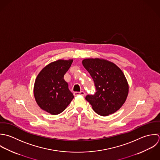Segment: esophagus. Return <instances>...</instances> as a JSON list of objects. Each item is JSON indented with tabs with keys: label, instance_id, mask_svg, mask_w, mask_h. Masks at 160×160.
Here are the masks:
<instances>
[{
	"label": "esophagus",
	"instance_id": "1",
	"mask_svg": "<svg viewBox=\"0 0 160 160\" xmlns=\"http://www.w3.org/2000/svg\"><path fill=\"white\" fill-rule=\"evenodd\" d=\"M73 95H74V96H78V95H82V96H84L85 95V92H74L73 93Z\"/></svg>",
	"mask_w": 160,
	"mask_h": 160
}]
</instances>
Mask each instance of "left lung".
I'll return each mask as SVG.
<instances>
[{
    "label": "left lung",
    "mask_w": 160,
    "mask_h": 160,
    "mask_svg": "<svg viewBox=\"0 0 160 160\" xmlns=\"http://www.w3.org/2000/svg\"><path fill=\"white\" fill-rule=\"evenodd\" d=\"M82 64L96 88V93L87 95L86 100L100 116L116 112L125 102L128 93V81L122 71L116 64L98 58L85 59Z\"/></svg>",
    "instance_id": "obj_1"
}]
</instances>
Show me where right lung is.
Returning <instances> with one entry per match:
<instances>
[{
    "label": "right lung",
    "mask_w": 160,
    "mask_h": 160,
    "mask_svg": "<svg viewBox=\"0 0 160 160\" xmlns=\"http://www.w3.org/2000/svg\"><path fill=\"white\" fill-rule=\"evenodd\" d=\"M72 62V59L52 62L43 68L36 78L35 100L42 110L51 114L63 112L74 98L64 79Z\"/></svg>",
    "instance_id": "obj_1"
}]
</instances>
